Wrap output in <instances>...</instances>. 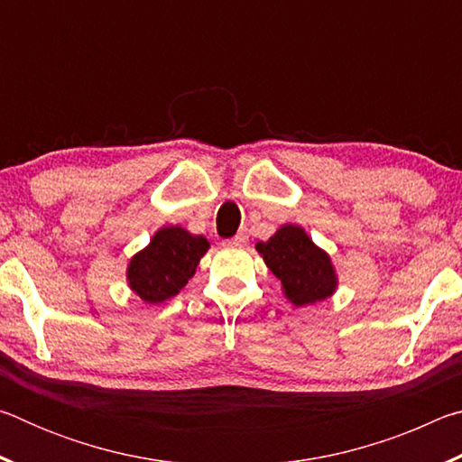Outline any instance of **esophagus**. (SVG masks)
I'll return each instance as SVG.
<instances>
[{
	"label": "esophagus",
	"instance_id": "esophagus-1",
	"mask_svg": "<svg viewBox=\"0 0 462 462\" xmlns=\"http://www.w3.org/2000/svg\"><path fill=\"white\" fill-rule=\"evenodd\" d=\"M246 242H248V234H246L245 230H242V232H238L234 238L226 240V245H228V246H246Z\"/></svg>",
	"mask_w": 462,
	"mask_h": 462
}]
</instances>
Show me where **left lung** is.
<instances>
[{"mask_svg":"<svg viewBox=\"0 0 462 462\" xmlns=\"http://www.w3.org/2000/svg\"><path fill=\"white\" fill-rule=\"evenodd\" d=\"M273 275L281 279L293 306H311L334 293L336 277L330 259L319 250L300 226H283L267 242H259Z\"/></svg>","mask_w":462,"mask_h":462,"instance_id":"obj_1","label":"left lung"}]
</instances>
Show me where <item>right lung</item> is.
<instances>
[{
	"instance_id": "right-lung-1",
	"label": "right lung",
	"mask_w": 462,
	"mask_h": 462,
	"mask_svg": "<svg viewBox=\"0 0 462 462\" xmlns=\"http://www.w3.org/2000/svg\"><path fill=\"white\" fill-rule=\"evenodd\" d=\"M208 246L206 238L193 236L179 226L159 230L151 245L130 261V287L146 303L171 300L193 277L195 267L206 254Z\"/></svg>"
}]
</instances>
